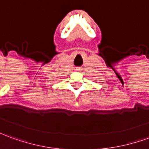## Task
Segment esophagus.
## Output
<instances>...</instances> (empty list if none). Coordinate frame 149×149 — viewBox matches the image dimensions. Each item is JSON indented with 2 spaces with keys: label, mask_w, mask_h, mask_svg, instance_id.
Masks as SVG:
<instances>
[{
  "label": "esophagus",
  "mask_w": 149,
  "mask_h": 149,
  "mask_svg": "<svg viewBox=\"0 0 149 149\" xmlns=\"http://www.w3.org/2000/svg\"><path fill=\"white\" fill-rule=\"evenodd\" d=\"M77 70H80V69H79V68H78V69H77Z\"/></svg>",
  "instance_id": "esophagus-1"
}]
</instances>
